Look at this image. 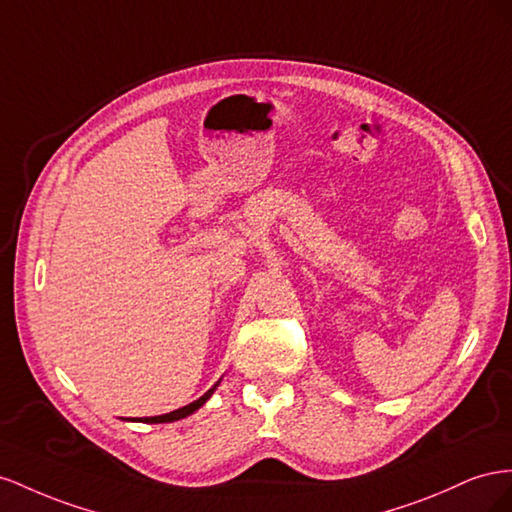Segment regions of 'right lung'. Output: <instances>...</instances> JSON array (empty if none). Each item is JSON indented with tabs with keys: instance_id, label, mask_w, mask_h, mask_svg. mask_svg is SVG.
<instances>
[{
	"instance_id": "1",
	"label": "right lung",
	"mask_w": 512,
	"mask_h": 512,
	"mask_svg": "<svg viewBox=\"0 0 512 512\" xmlns=\"http://www.w3.org/2000/svg\"><path fill=\"white\" fill-rule=\"evenodd\" d=\"M218 384H221V379H218V382L203 394V397H199L197 401H193V403H188V405H184V407H180V410H173V412H169V414H160V416H145V418H126V420H130V422H148V425H160V422H173V420H182V418H186V416H191V414H195L199 407H203L206 405V401L212 397L214 394V390L218 388Z\"/></svg>"
}]
</instances>
